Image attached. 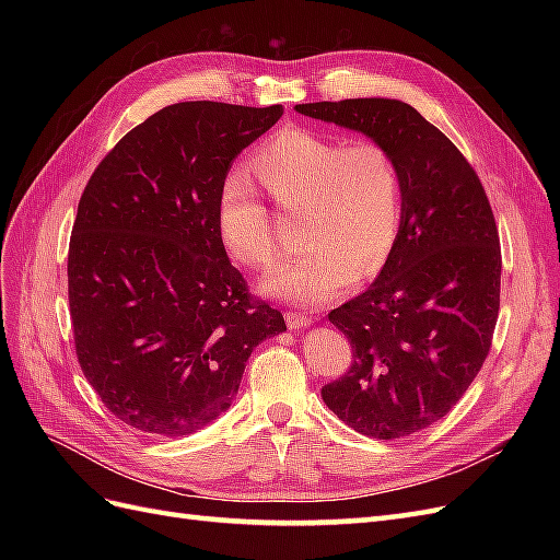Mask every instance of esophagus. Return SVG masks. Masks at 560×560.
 Returning <instances> with one entry per match:
<instances>
[{
  "instance_id": "34e87169",
  "label": "esophagus",
  "mask_w": 560,
  "mask_h": 560,
  "mask_svg": "<svg viewBox=\"0 0 560 560\" xmlns=\"http://www.w3.org/2000/svg\"><path fill=\"white\" fill-rule=\"evenodd\" d=\"M311 325V317L306 313H287V327L290 329H303Z\"/></svg>"
}]
</instances>
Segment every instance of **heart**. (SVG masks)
I'll use <instances>...</instances> for the list:
<instances>
[{
    "label": "heart",
    "mask_w": 560,
    "mask_h": 560,
    "mask_svg": "<svg viewBox=\"0 0 560 560\" xmlns=\"http://www.w3.org/2000/svg\"><path fill=\"white\" fill-rule=\"evenodd\" d=\"M252 171L282 210L301 208L303 247L261 280L268 296L317 306L354 273L374 276L387 261L404 214V179L387 147L290 128L261 144ZM217 231L243 266L264 268L278 257L270 212L245 175L219 189Z\"/></svg>",
    "instance_id": "1"
}]
</instances>
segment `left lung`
Instances as JSON below:
<instances>
[{"label":"left lung","instance_id":"obj_1","mask_svg":"<svg viewBox=\"0 0 560 560\" xmlns=\"http://www.w3.org/2000/svg\"><path fill=\"white\" fill-rule=\"evenodd\" d=\"M294 109L364 132L399 163V238L374 284L329 313L352 364L322 387V399L360 434L409 436L444 418L488 358L502 270L493 210L457 147L401 100Z\"/></svg>","mask_w":560,"mask_h":560}]
</instances>
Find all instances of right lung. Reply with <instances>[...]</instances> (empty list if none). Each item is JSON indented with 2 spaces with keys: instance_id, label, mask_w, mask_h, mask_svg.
<instances>
[{
  "instance_id": "obj_1",
  "label": "right lung",
  "mask_w": 560,
  "mask_h": 560,
  "mask_svg": "<svg viewBox=\"0 0 560 560\" xmlns=\"http://www.w3.org/2000/svg\"><path fill=\"white\" fill-rule=\"evenodd\" d=\"M282 105L177 103L124 135L81 194L67 254L77 360L126 425L184 436L222 416L252 350L287 329L217 231L231 163Z\"/></svg>"
}]
</instances>
